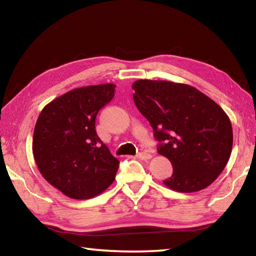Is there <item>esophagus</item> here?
<instances>
[{
	"instance_id": "obj_1",
	"label": "esophagus",
	"mask_w": 256,
	"mask_h": 256,
	"mask_svg": "<svg viewBox=\"0 0 256 256\" xmlns=\"http://www.w3.org/2000/svg\"><path fill=\"white\" fill-rule=\"evenodd\" d=\"M136 157L138 159H144V160H146V159H150L151 158V154H148V152H138L136 154Z\"/></svg>"
}]
</instances>
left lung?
<instances>
[{
  "label": "left lung",
  "mask_w": 256,
  "mask_h": 256,
  "mask_svg": "<svg viewBox=\"0 0 256 256\" xmlns=\"http://www.w3.org/2000/svg\"><path fill=\"white\" fill-rule=\"evenodd\" d=\"M132 89L134 104L154 128L159 154L172 164L164 184L192 193L214 183L232 149V123L222 108L184 84L138 80Z\"/></svg>",
  "instance_id": "left-lung-1"
}]
</instances>
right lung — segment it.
I'll return each mask as SVG.
<instances>
[{
  "instance_id": "obj_1",
  "label": "right lung",
  "mask_w": 256,
  "mask_h": 256,
  "mask_svg": "<svg viewBox=\"0 0 256 256\" xmlns=\"http://www.w3.org/2000/svg\"><path fill=\"white\" fill-rule=\"evenodd\" d=\"M115 84L73 89L42 108L34 130L32 154L42 177L63 194L86 200L115 180L120 162L96 132V116Z\"/></svg>"
}]
</instances>
